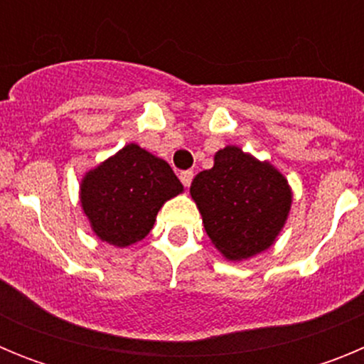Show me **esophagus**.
Returning <instances> with one entry per match:
<instances>
[{
	"mask_svg": "<svg viewBox=\"0 0 364 364\" xmlns=\"http://www.w3.org/2000/svg\"><path fill=\"white\" fill-rule=\"evenodd\" d=\"M180 180H182L184 188H189V184H191L193 180V171H182L180 173Z\"/></svg>",
	"mask_w": 364,
	"mask_h": 364,
	"instance_id": "esophagus-1",
	"label": "esophagus"
}]
</instances>
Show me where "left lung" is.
<instances>
[{
    "label": "left lung",
    "instance_id": "obj_1",
    "mask_svg": "<svg viewBox=\"0 0 364 364\" xmlns=\"http://www.w3.org/2000/svg\"><path fill=\"white\" fill-rule=\"evenodd\" d=\"M189 193L211 244L231 262L272 247L294 202L291 186L277 167L239 146L218 149L213 167L193 178Z\"/></svg>",
    "mask_w": 364,
    "mask_h": 364
}]
</instances>
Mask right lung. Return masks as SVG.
Returning a JSON list of instances; mask_svg holds the SVG:
<instances>
[{
  "instance_id": "add662e5",
  "label": "right lung",
  "mask_w": 364,
  "mask_h": 364,
  "mask_svg": "<svg viewBox=\"0 0 364 364\" xmlns=\"http://www.w3.org/2000/svg\"><path fill=\"white\" fill-rule=\"evenodd\" d=\"M184 191L169 164L131 142L80 180V204L102 242L127 247L146 239L167 200Z\"/></svg>"
}]
</instances>
